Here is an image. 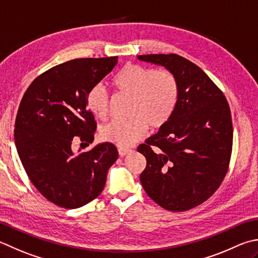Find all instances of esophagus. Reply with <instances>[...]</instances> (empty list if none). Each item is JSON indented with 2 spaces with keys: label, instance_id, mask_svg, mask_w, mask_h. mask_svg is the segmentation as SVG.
<instances>
[{
  "label": "esophagus",
  "instance_id": "1",
  "mask_svg": "<svg viewBox=\"0 0 258 258\" xmlns=\"http://www.w3.org/2000/svg\"><path fill=\"white\" fill-rule=\"evenodd\" d=\"M131 152H132V150H130V149H123V148H119L118 149V154L120 156H125L126 154H128Z\"/></svg>",
  "mask_w": 258,
  "mask_h": 258
}]
</instances>
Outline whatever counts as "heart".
<instances>
[{"instance_id":"obj_1","label":"heart","mask_w":258,"mask_h":258,"mask_svg":"<svg viewBox=\"0 0 258 258\" xmlns=\"http://www.w3.org/2000/svg\"><path fill=\"white\" fill-rule=\"evenodd\" d=\"M118 94L132 98L130 117L125 122L113 120L100 131L103 140L120 148H127L142 139L146 126L159 130L172 117L179 102V82L166 69L130 63L113 79ZM86 105L96 117L105 119L109 113L110 98L102 85H96L86 96Z\"/></svg>"}]
</instances>
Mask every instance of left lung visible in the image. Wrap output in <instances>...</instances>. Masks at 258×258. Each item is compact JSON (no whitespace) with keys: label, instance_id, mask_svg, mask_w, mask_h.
Segmentation results:
<instances>
[{"label":"left lung","instance_id":"left-lung-1","mask_svg":"<svg viewBox=\"0 0 258 258\" xmlns=\"http://www.w3.org/2000/svg\"><path fill=\"white\" fill-rule=\"evenodd\" d=\"M179 82L172 117L139 145L146 159L140 175L145 192L162 208L186 211L205 203L228 172L233 123L228 102L203 69L179 54H142Z\"/></svg>","mask_w":258,"mask_h":258}]
</instances>
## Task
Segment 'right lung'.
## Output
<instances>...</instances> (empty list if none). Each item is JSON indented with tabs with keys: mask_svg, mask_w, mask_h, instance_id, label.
Returning a JSON list of instances; mask_svg holds the SVG:
<instances>
[{
	"mask_svg": "<svg viewBox=\"0 0 258 258\" xmlns=\"http://www.w3.org/2000/svg\"><path fill=\"white\" fill-rule=\"evenodd\" d=\"M117 63V57L79 58L38 76L20 103L14 140L23 168L50 203L66 209L102 194L107 171L118 158L112 143L74 153L75 140L93 143L96 120L86 96Z\"/></svg>",
	"mask_w": 258,
	"mask_h": 258,
	"instance_id": "obj_1",
	"label": "right lung"
}]
</instances>
